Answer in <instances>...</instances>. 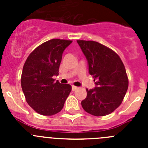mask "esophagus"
Here are the masks:
<instances>
[{"label": "esophagus", "mask_w": 148, "mask_h": 148, "mask_svg": "<svg viewBox=\"0 0 148 148\" xmlns=\"http://www.w3.org/2000/svg\"><path fill=\"white\" fill-rule=\"evenodd\" d=\"M77 89H78V87H75V86H72V90H73V91H75Z\"/></svg>", "instance_id": "obj_1"}]
</instances>
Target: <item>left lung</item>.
I'll return each instance as SVG.
<instances>
[{
  "mask_svg": "<svg viewBox=\"0 0 148 148\" xmlns=\"http://www.w3.org/2000/svg\"><path fill=\"white\" fill-rule=\"evenodd\" d=\"M88 64L89 73L95 87L86 89L87 97L82 101L83 109L91 115L103 116L121 104L128 88L125 67L114 51L93 40H77Z\"/></svg>",
  "mask_w": 148,
  "mask_h": 148,
  "instance_id": "1",
  "label": "left lung"
}]
</instances>
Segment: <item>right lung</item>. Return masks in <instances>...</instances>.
Returning <instances> with one entry per match:
<instances>
[{
	"mask_svg": "<svg viewBox=\"0 0 148 148\" xmlns=\"http://www.w3.org/2000/svg\"><path fill=\"white\" fill-rule=\"evenodd\" d=\"M72 40L52 39L28 56L23 65L21 87L29 105L38 113L53 116L62 110L71 86L55 82L64 49Z\"/></svg>",
	"mask_w": 148,
	"mask_h": 148,
	"instance_id": "1",
	"label": "right lung"
}]
</instances>
